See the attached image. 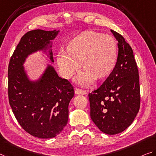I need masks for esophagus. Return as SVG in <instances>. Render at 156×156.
<instances>
[{"label": "esophagus", "mask_w": 156, "mask_h": 156, "mask_svg": "<svg viewBox=\"0 0 156 156\" xmlns=\"http://www.w3.org/2000/svg\"><path fill=\"white\" fill-rule=\"evenodd\" d=\"M87 92L86 90L80 89V88H76L75 89V94L76 95H86Z\"/></svg>", "instance_id": "esophagus-1"}]
</instances>
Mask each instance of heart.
<instances>
[{
    "mask_svg": "<svg viewBox=\"0 0 156 156\" xmlns=\"http://www.w3.org/2000/svg\"><path fill=\"white\" fill-rule=\"evenodd\" d=\"M66 51L60 50L56 62L63 77L68 79L80 68L84 69L76 76L79 84L86 86L96 79L110 75L116 63L118 47L116 40L109 35L88 31L73 38Z\"/></svg>",
    "mask_w": 156,
    "mask_h": 156,
    "instance_id": "obj_1",
    "label": "heart"
}]
</instances>
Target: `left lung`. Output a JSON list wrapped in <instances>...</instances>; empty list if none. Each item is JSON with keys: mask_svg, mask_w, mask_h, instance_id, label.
<instances>
[{"mask_svg": "<svg viewBox=\"0 0 156 156\" xmlns=\"http://www.w3.org/2000/svg\"><path fill=\"white\" fill-rule=\"evenodd\" d=\"M111 32L118 41L116 66L88 98L93 123L102 133L116 135L128 128L135 119L140 107V87L133 49L121 35Z\"/></svg>", "mask_w": 156, "mask_h": 156, "instance_id": "8db88e82", "label": "left lung"}]
</instances>
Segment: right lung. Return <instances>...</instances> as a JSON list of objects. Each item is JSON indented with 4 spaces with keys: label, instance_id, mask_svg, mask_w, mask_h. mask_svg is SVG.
I'll list each match as a JSON object with an SVG mask.
<instances>
[{
    "label": "right lung",
    "instance_id": "1",
    "mask_svg": "<svg viewBox=\"0 0 156 156\" xmlns=\"http://www.w3.org/2000/svg\"><path fill=\"white\" fill-rule=\"evenodd\" d=\"M60 30H33L21 37L8 67L9 102L23 130L35 137L53 138L67 125L68 106L75 91L71 83L47 64L37 79L31 80L24 63L31 54L41 51L54 63L52 40Z\"/></svg>",
    "mask_w": 156,
    "mask_h": 156
}]
</instances>
